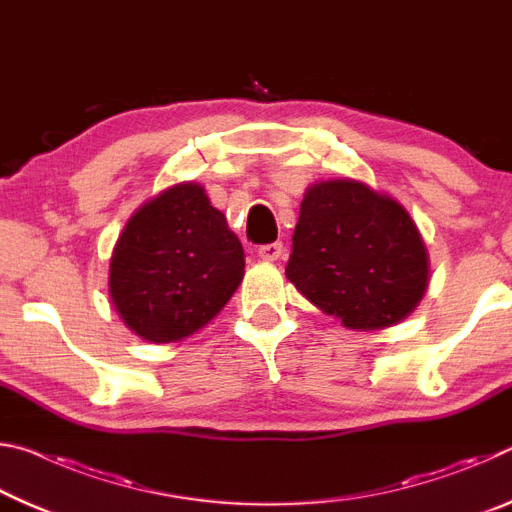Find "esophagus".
Returning a JSON list of instances; mask_svg holds the SVG:
<instances>
[{
    "label": "esophagus",
    "instance_id": "obj_1",
    "mask_svg": "<svg viewBox=\"0 0 512 512\" xmlns=\"http://www.w3.org/2000/svg\"><path fill=\"white\" fill-rule=\"evenodd\" d=\"M284 246L280 241H275V244H266V246H259L257 248V255L264 259V262H275V259H280Z\"/></svg>",
    "mask_w": 512,
    "mask_h": 512
}]
</instances>
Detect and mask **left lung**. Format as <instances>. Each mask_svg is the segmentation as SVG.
Listing matches in <instances>:
<instances>
[{"mask_svg":"<svg viewBox=\"0 0 512 512\" xmlns=\"http://www.w3.org/2000/svg\"><path fill=\"white\" fill-rule=\"evenodd\" d=\"M287 277L348 329H384L420 305L429 257L409 212L352 178L311 185L300 203Z\"/></svg>","mask_w":512,"mask_h":512,"instance_id":"1","label":"left lung"}]
</instances>
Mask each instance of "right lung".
<instances>
[{
  "label": "right lung",
  "mask_w": 512,
  "mask_h": 512,
  "mask_svg": "<svg viewBox=\"0 0 512 512\" xmlns=\"http://www.w3.org/2000/svg\"><path fill=\"white\" fill-rule=\"evenodd\" d=\"M244 248L205 189L180 183L144 203L112 250L110 298L128 329L176 343L205 327L244 280Z\"/></svg>",
  "instance_id": "obj_1"
}]
</instances>
